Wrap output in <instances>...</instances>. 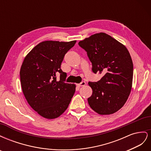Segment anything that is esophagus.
<instances>
[{"mask_svg":"<svg viewBox=\"0 0 151 151\" xmlns=\"http://www.w3.org/2000/svg\"><path fill=\"white\" fill-rule=\"evenodd\" d=\"M86 82L85 81H82L81 83H79V84H77V86H79V87H82V86H85L86 85Z\"/></svg>","mask_w":151,"mask_h":151,"instance_id":"1","label":"esophagus"}]
</instances>
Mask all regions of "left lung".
Here are the masks:
<instances>
[{
    "label": "left lung",
    "instance_id": "8db88e82",
    "mask_svg": "<svg viewBox=\"0 0 151 151\" xmlns=\"http://www.w3.org/2000/svg\"><path fill=\"white\" fill-rule=\"evenodd\" d=\"M87 52L92 70L103 76L89 82L93 94L88 99L90 107L99 115H110L125 104L133 79V62L124 45L104 33L94 34L79 42Z\"/></svg>",
    "mask_w": 151,
    "mask_h": 151
}]
</instances>
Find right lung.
<instances>
[{
	"label": "right lung",
	"mask_w": 151,
	"mask_h": 151,
	"mask_svg": "<svg viewBox=\"0 0 151 151\" xmlns=\"http://www.w3.org/2000/svg\"><path fill=\"white\" fill-rule=\"evenodd\" d=\"M76 43L45 41L32 49L22 62V92L31 108L47 119L60 116L74 94L76 85L65 83L67 74L60 67L65 55Z\"/></svg>",
	"instance_id": "right-lung-1"
}]
</instances>
